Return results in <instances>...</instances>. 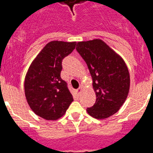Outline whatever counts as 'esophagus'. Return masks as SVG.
<instances>
[{"mask_svg":"<svg viewBox=\"0 0 153 153\" xmlns=\"http://www.w3.org/2000/svg\"><path fill=\"white\" fill-rule=\"evenodd\" d=\"M76 91H77L78 94H80V93H82V92H83V87H82V86H79V88H78L77 90H76Z\"/></svg>","mask_w":153,"mask_h":153,"instance_id":"1","label":"esophagus"}]
</instances>
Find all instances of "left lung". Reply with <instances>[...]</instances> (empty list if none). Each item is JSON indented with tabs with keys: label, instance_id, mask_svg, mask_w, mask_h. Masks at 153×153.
I'll use <instances>...</instances> for the list:
<instances>
[{
	"label": "left lung",
	"instance_id": "8db88e82",
	"mask_svg": "<svg viewBox=\"0 0 153 153\" xmlns=\"http://www.w3.org/2000/svg\"><path fill=\"white\" fill-rule=\"evenodd\" d=\"M76 51L87 64L93 79L96 102L86 111L98 120L118 112L129 91L130 77L126 63L100 39L78 42Z\"/></svg>",
	"mask_w": 153,
	"mask_h": 153
}]
</instances>
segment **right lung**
Masks as SVG:
<instances>
[{
	"mask_svg": "<svg viewBox=\"0 0 153 153\" xmlns=\"http://www.w3.org/2000/svg\"><path fill=\"white\" fill-rule=\"evenodd\" d=\"M76 44V42H49L28 69L24 80L25 97L30 109L41 118L60 119L74 101L60 72L62 60L72 53Z\"/></svg>",
	"mask_w": 153,
	"mask_h": 153,
	"instance_id": "1",
	"label": "right lung"
}]
</instances>
